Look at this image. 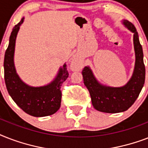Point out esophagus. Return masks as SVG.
Returning a JSON list of instances; mask_svg holds the SVG:
<instances>
[{
    "label": "esophagus",
    "instance_id": "1",
    "mask_svg": "<svg viewBox=\"0 0 148 148\" xmlns=\"http://www.w3.org/2000/svg\"><path fill=\"white\" fill-rule=\"evenodd\" d=\"M71 67L73 70H79L81 68V64H80V62H79V60L76 58H74V60H72L71 62Z\"/></svg>",
    "mask_w": 148,
    "mask_h": 148
}]
</instances>
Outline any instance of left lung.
I'll list each match as a JSON object with an SVG mask.
<instances>
[{
	"label": "left lung",
	"mask_w": 148,
	"mask_h": 148,
	"mask_svg": "<svg viewBox=\"0 0 148 148\" xmlns=\"http://www.w3.org/2000/svg\"><path fill=\"white\" fill-rule=\"evenodd\" d=\"M124 24L134 33L136 56L134 74L128 83L121 88L106 87L97 82L89 67H84L82 71L84 83L89 90L93 106L101 112L119 113L127 110L135 102L145 84V66L138 34L132 23L124 21Z\"/></svg>",
	"instance_id": "left-lung-1"
}]
</instances>
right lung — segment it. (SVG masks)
<instances>
[{"label":"right lung","mask_w":148,"mask_h":148,"mask_svg":"<svg viewBox=\"0 0 148 148\" xmlns=\"http://www.w3.org/2000/svg\"><path fill=\"white\" fill-rule=\"evenodd\" d=\"M24 19L23 17L13 28L9 45L5 51L3 68L6 87L10 97L24 112L34 117L49 116L60 108L62 96L60 88L69 74L64 64L53 82L39 88L30 87L20 79L14 64V53L16 37Z\"/></svg>","instance_id":"add662e5"}]
</instances>
